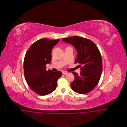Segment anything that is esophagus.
I'll return each instance as SVG.
<instances>
[{"label":"esophagus","instance_id":"obj_1","mask_svg":"<svg viewBox=\"0 0 127 127\" xmlns=\"http://www.w3.org/2000/svg\"><path fill=\"white\" fill-rule=\"evenodd\" d=\"M67 73H68V72H66V71H64L62 72V74H64V75H66V74H67Z\"/></svg>","mask_w":127,"mask_h":127}]
</instances>
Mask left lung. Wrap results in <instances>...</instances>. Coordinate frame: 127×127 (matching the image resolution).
<instances>
[{"label":"left lung","instance_id":"8db88e82","mask_svg":"<svg viewBox=\"0 0 127 127\" xmlns=\"http://www.w3.org/2000/svg\"><path fill=\"white\" fill-rule=\"evenodd\" d=\"M62 41L73 45L77 51L75 63H79V75L73 72L75 79L71 83L74 92L85 94L91 91L98 84L102 72V60L97 46L88 39L72 36Z\"/></svg>","mask_w":127,"mask_h":127}]
</instances>
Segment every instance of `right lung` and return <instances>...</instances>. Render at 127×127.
<instances>
[{"instance_id": "obj_1", "label": "right lung", "mask_w": 127, "mask_h": 127, "mask_svg": "<svg viewBox=\"0 0 127 127\" xmlns=\"http://www.w3.org/2000/svg\"><path fill=\"white\" fill-rule=\"evenodd\" d=\"M59 40L40 39L33 43L26 53L23 63L25 78L30 88L40 95L53 92L62 75L60 71L46 70V64H49L52 59V49Z\"/></svg>"}]
</instances>
